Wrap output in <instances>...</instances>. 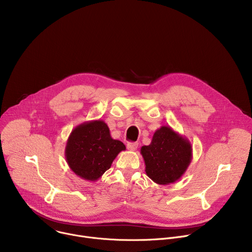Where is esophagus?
<instances>
[{"instance_id":"esophagus-1","label":"esophagus","mask_w":252,"mask_h":252,"mask_svg":"<svg viewBox=\"0 0 252 252\" xmlns=\"http://www.w3.org/2000/svg\"><path fill=\"white\" fill-rule=\"evenodd\" d=\"M126 148L129 151H135L138 148V143L137 142H127Z\"/></svg>"}]
</instances>
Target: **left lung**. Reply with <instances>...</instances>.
I'll use <instances>...</instances> for the list:
<instances>
[{
    "mask_svg": "<svg viewBox=\"0 0 252 252\" xmlns=\"http://www.w3.org/2000/svg\"><path fill=\"white\" fill-rule=\"evenodd\" d=\"M140 154L148 176L158 185L178 181L192 159L189 140L165 126L155 131L151 145L141 147Z\"/></svg>",
    "mask_w": 252,
    "mask_h": 252,
    "instance_id": "left-lung-1",
    "label": "left lung"
}]
</instances>
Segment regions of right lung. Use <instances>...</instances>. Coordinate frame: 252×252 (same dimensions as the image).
<instances>
[{
    "label": "right lung",
    "mask_w": 252,
    "mask_h": 252,
    "mask_svg": "<svg viewBox=\"0 0 252 252\" xmlns=\"http://www.w3.org/2000/svg\"><path fill=\"white\" fill-rule=\"evenodd\" d=\"M125 150L126 146L121 140L111 136L107 125L96 120L83 123L71 130L64 156L69 168L78 176L95 182Z\"/></svg>",
    "instance_id": "add662e5"
}]
</instances>
